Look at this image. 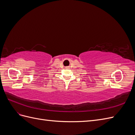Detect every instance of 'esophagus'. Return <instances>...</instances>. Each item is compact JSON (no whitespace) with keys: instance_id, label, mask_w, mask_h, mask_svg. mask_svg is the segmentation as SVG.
Masks as SVG:
<instances>
[{"instance_id":"1","label":"esophagus","mask_w":135,"mask_h":135,"mask_svg":"<svg viewBox=\"0 0 135 135\" xmlns=\"http://www.w3.org/2000/svg\"><path fill=\"white\" fill-rule=\"evenodd\" d=\"M66 68H68V67H66Z\"/></svg>"}]
</instances>
